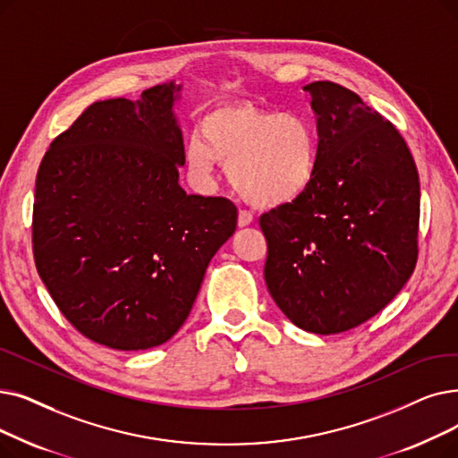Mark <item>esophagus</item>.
<instances>
[{"mask_svg": "<svg viewBox=\"0 0 458 458\" xmlns=\"http://www.w3.org/2000/svg\"><path fill=\"white\" fill-rule=\"evenodd\" d=\"M252 221H254V216H252L250 211L240 209V213H237V226H240V228H245V226L252 225Z\"/></svg>", "mask_w": 458, "mask_h": 458, "instance_id": "obj_1", "label": "esophagus"}]
</instances>
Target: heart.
Returning <instances> with one entry per match:
<instances>
[{"mask_svg": "<svg viewBox=\"0 0 458 458\" xmlns=\"http://www.w3.org/2000/svg\"><path fill=\"white\" fill-rule=\"evenodd\" d=\"M320 140L309 117L249 103L216 106L191 136L183 161L191 182L209 189L216 163L228 166L233 189L258 208H281L314 183Z\"/></svg>", "mask_w": 458, "mask_h": 458, "instance_id": "b5f03b06", "label": "heart"}]
</instances>
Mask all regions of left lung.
<instances>
[{
  "label": "left lung",
  "instance_id": "left-lung-1",
  "mask_svg": "<svg viewBox=\"0 0 458 458\" xmlns=\"http://www.w3.org/2000/svg\"><path fill=\"white\" fill-rule=\"evenodd\" d=\"M320 158L312 187L260 216L266 284L288 320L343 333L380 312L417 262L420 175L401 132L361 97L312 82Z\"/></svg>",
  "mask_w": 458,
  "mask_h": 458
}]
</instances>
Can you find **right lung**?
<instances>
[{"label": "right lung", "mask_w": 458, "mask_h": 458, "mask_svg": "<svg viewBox=\"0 0 458 458\" xmlns=\"http://www.w3.org/2000/svg\"><path fill=\"white\" fill-rule=\"evenodd\" d=\"M182 86L93 103L54 138L37 172L33 256L54 303L114 350L166 343L187 320L208 264L235 232L221 196L180 187Z\"/></svg>", "instance_id": "add662e5"}]
</instances>
